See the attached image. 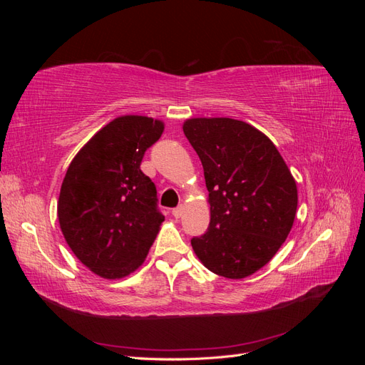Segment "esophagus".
Wrapping results in <instances>:
<instances>
[{
  "label": "esophagus",
  "mask_w": 365,
  "mask_h": 365,
  "mask_svg": "<svg viewBox=\"0 0 365 365\" xmlns=\"http://www.w3.org/2000/svg\"><path fill=\"white\" fill-rule=\"evenodd\" d=\"M182 213H184V205H182V204L172 210V215H173V217H175V219H180V217L182 216Z\"/></svg>",
  "instance_id": "obj_1"
}]
</instances>
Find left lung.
<instances>
[{
  "label": "left lung",
  "mask_w": 365,
  "mask_h": 365,
  "mask_svg": "<svg viewBox=\"0 0 365 365\" xmlns=\"http://www.w3.org/2000/svg\"><path fill=\"white\" fill-rule=\"evenodd\" d=\"M182 130L200 157L210 225L192 239L204 267L245 279L264 267L292 228L297 184L274 143L245 121L189 118Z\"/></svg>",
  "instance_id": "8db88e82"
}]
</instances>
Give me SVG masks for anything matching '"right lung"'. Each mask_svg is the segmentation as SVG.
Masks as SVG:
<instances>
[{
	"label": "right lung",
	"mask_w": 365,
	"mask_h": 365,
	"mask_svg": "<svg viewBox=\"0 0 365 365\" xmlns=\"http://www.w3.org/2000/svg\"><path fill=\"white\" fill-rule=\"evenodd\" d=\"M164 130L161 120L121 115L77 152L65 173L58 217L68 247L103 279H123L145 262L164 216L140 164Z\"/></svg>",
	"instance_id": "1"
}]
</instances>
